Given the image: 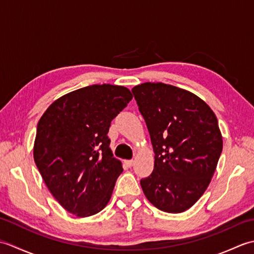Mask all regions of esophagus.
Here are the masks:
<instances>
[{
	"label": "esophagus",
	"mask_w": 254,
	"mask_h": 254,
	"mask_svg": "<svg viewBox=\"0 0 254 254\" xmlns=\"http://www.w3.org/2000/svg\"><path fill=\"white\" fill-rule=\"evenodd\" d=\"M126 164H127V167H132L134 165V161L133 160H127Z\"/></svg>",
	"instance_id": "1"
}]
</instances>
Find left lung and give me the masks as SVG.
<instances>
[{
    "instance_id": "1",
    "label": "left lung",
    "mask_w": 254,
    "mask_h": 254,
    "mask_svg": "<svg viewBox=\"0 0 254 254\" xmlns=\"http://www.w3.org/2000/svg\"><path fill=\"white\" fill-rule=\"evenodd\" d=\"M132 93L155 153L143 192L163 212H185L207 189L222 154L217 118L196 95L176 86L144 83Z\"/></svg>"
}]
</instances>
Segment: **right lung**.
<instances>
[{
    "label": "right lung",
    "instance_id": "obj_1",
    "mask_svg": "<svg viewBox=\"0 0 254 254\" xmlns=\"http://www.w3.org/2000/svg\"><path fill=\"white\" fill-rule=\"evenodd\" d=\"M131 99V91L123 86L91 85L62 96L40 118L35 163L67 212L87 217L109 202L123 169L113 157L107 134Z\"/></svg>",
    "mask_w": 254,
    "mask_h": 254
}]
</instances>
